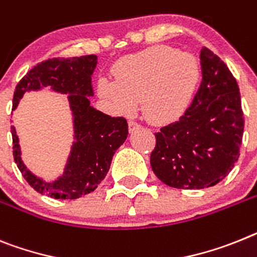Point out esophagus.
<instances>
[{
	"instance_id": "1",
	"label": "esophagus",
	"mask_w": 257,
	"mask_h": 257,
	"mask_svg": "<svg viewBox=\"0 0 257 257\" xmlns=\"http://www.w3.org/2000/svg\"><path fill=\"white\" fill-rule=\"evenodd\" d=\"M140 124L138 123V122H135V120H128V130H130V133H134V131H137L140 128Z\"/></svg>"
}]
</instances>
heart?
I'll use <instances>...</instances> for the list:
<instances>
[{
	"instance_id": "obj_1",
	"label": "heart",
	"mask_w": 257,
	"mask_h": 257,
	"mask_svg": "<svg viewBox=\"0 0 257 257\" xmlns=\"http://www.w3.org/2000/svg\"><path fill=\"white\" fill-rule=\"evenodd\" d=\"M113 78L101 76L98 95L119 113L142 110L152 123H172L188 110L201 79L194 56L169 45H155L122 57L114 63Z\"/></svg>"
}]
</instances>
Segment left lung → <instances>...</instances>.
<instances>
[{
  "instance_id": "obj_1",
  "label": "left lung",
  "mask_w": 257,
  "mask_h": 257,
  "mask_svg": "<svg viewBox=\"0 0 257 257\" xmlns=\"http://www.w3.org/2000/svg\"><path fill=\"white\" fill-rule=\"evenodd\" d=\"M200 88L191 106L174 123L156 133L151 166L165 185L200 190L217 185L238 161L243 139L240 93L220 57L203 47Z\"/></svg>"
}]
</instances>
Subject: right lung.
Wrapping results in <instances>:
<instances>
[{
  "instance_id": "right-lung-1",
  "label": "right lung",
  "mask_w": 257,
  "mask_h": 257,
  "mask_svg": "<svg viewBox=\"0 0 257 257\" xmlns=\"http://www.w3.org/2000/svg\"><path fill=\"white\" fill-rule=\"evenodd\" d=\"M95 54L72 58H50L37 63L19 80L13 97V109L31 89L50 85L54 91L70 93L74 114L75 139L65 174L60 179L45 183L24 166L21 159L18 137L12 127L13 156L23 178L39 194L54 199H78L89 194L101 183L114 152L124 143L128 134L123 117H110L89 105L87 96L93 95L91 75L96 67Z\"/></svg>"
}]
</instances>
